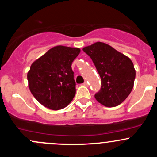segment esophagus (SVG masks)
Wrapping results in <instances>:
<instances>
[{
	"mask_svg": "<svg viewBox=\"0 0 157 157\" xmlns=\"http://www.w3.org/2000/svg\"><path fill=\"white\" fill-rule=\"evenodd\" d=\"M83 86H88V83H87V82L86 81H85L84 83H83Z\"/></svg>",
	"mask_w": 157,
	"mask_h": 157,
	"instance_id": "esophagus-1",
	"label": "esophagus"
}]
</instances>
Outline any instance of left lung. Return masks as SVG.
Returning a JSON list of instances; mask_svg holds the SVG:
<instances>
[{
  "label": "left lung",
  "instance_id": "obj_1",
  "mask_svg": "<svg viewBox=\"0 0 157 157\" xmlns=\"http://www.w3.org/2000/svg\"><path fill=\"white\" fill-rule=\"evenodd\" d=\"M91 58L102 80L95 98L105 107L124 102L134 87L135 69L131 60L106 43L97 42L83 48Z\"/></svg>",
  "mask_w": 157,
  "mask_h": 157
}]
</instances>
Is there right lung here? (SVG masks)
I'll return each mask as SVG.
<instances>
[{"instance_id":"obj_1","label":"right lung","mask_w":157,"mask_h":157,"mask_svg":"<svg viewBox=\"0 0 157 157\" xmlns=\"http://www.w3.org/2000/svg\"><path fill=\"white\" fill-rule=\"evenodd\" d=\"M80 52L79 48L57 45L33 61L27 73L28 86L39 103L59 110L73 100L76 83L71 64Z\"/></svg>"}]
</instances>
